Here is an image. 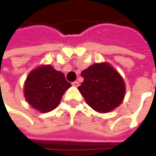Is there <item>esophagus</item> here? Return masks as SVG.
Returning <instances> with one entry per match:
<instances>
[{
  "mask_svg": "<svg viewBox=\"0 0 156 156\" xmlns=\"http://www.w3.org/2000/svg\"><path fill=\"white\" fill-rule=\"evenodd\" d=\"M72 86H73V87H78V86H79V83H78V81H74V82L72 83Z\"/></svg>",
  "mask_w": 156,
  "mask_h": 156,
  "instance_id": "1",
  "label": "esophagus"
}]
</instances>
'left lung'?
<instances>
[{"mask_svg":"<svg viewBox=\"0 0 156 156\" xmlns=\"http://www.w3.org/2000/svg\"><path fill=\"white\" fill-rule=\"evenodd\" d=\"M84 81L78 89L87 104L99 113H108L121 105L126 95L122 76L108 62L96 63L81 72Z\"/></svg>","mask_w":156,"mask_h":156,"instance_id":"1","label":"left lung"}]
</instances>
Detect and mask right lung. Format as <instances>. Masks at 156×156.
<instances>
[{
	"mask_svg": "<svg viewBox=\"0 0 156 156\" xmlns=\"http://www.w3.org/2000/svg\"><path fill=\"white\" fill-rule=\"evenodd\" d=\"M71 87L62 72L51 65H41L32 69L24 82V98L31 108L48 113L60 103L65 91Z\"/></svg>",
	"mask_w": 156,
	"mask_h": 156,
	"instance_id": "right-lung-1",
	"label": "right lung"
}]
</instances>
